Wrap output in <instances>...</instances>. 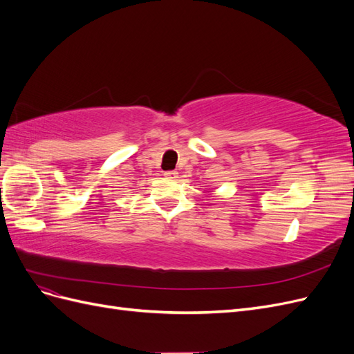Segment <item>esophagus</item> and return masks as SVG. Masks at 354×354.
I'll return each mask as SVG.
<instances>
[{"mask_svg":"<svg viewBox=\"0 0 354 354\" xmlns=\"http://www.w3.org/2000/svg\"><path fill=\"white\" fill-rule=\"evenodd\" d=\"M164 176H165V177H168V178H177L178 173H177L176 169H171V171H165Z\"/></svg>","mask_w":354,"mask_h":354,"instance_id":"34e87169","label":"esophagus"}]
</instances>
